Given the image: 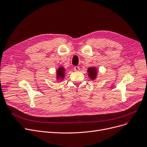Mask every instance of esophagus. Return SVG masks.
Here are the masks:
<instances>
[{
    "label": "esophagus",
    "mask_w": 147,
    "mask_h": 147,
    "mask_svg": "<svg viewBox=\"0 0 147 147\" xmlns=\"http://www.w3.org/2000/svg\"><path fill=\"white\" fill-rule=\"evenodd\" d=\"M80 69V68L78 66H75L74 67V71H79Z\"/></svg>",
    "instance_id": "obj_1"
}]
</instances>
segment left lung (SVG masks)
Masks as SVG:
<instances>
[{
  "mask_svg": "<svg viewBox=\"0 0 147 147\" xmlns=\"http://www.w3.org/2000/svg\"><path fill=\"white\" fill-rule=\"evenodd\" d=\"M88 76L89 78H91L92 80H94L95 78H96L97 71V69L95 67H89L88 69Z\"/></svg>",
  "mask_w": 147,
  "mask_h": 147,
  "instance_id": "obj_1",
  "label": "left lung"
}]
</instances>
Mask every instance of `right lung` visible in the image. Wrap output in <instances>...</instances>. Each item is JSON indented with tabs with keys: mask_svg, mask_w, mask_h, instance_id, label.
Here are the masks:
<instances>
[{
	"mask_svg": "<svg viewBox=\"0 0 147 147\" xmlns=\"http://www.w3.org/2000/svg\"><path fill=\"white\" fill-rule=\"evenodd\" d=\"M65 69L63 67H59L58 69L57 70L56 73H57V79H61L62 80L64 78L65 76Z\"/></svg>",
	"mask_w": 147,
	"mask_h": 147,
	"instance_id": "right-lung-1",
	"label": "right lung"
}]
</instances>
